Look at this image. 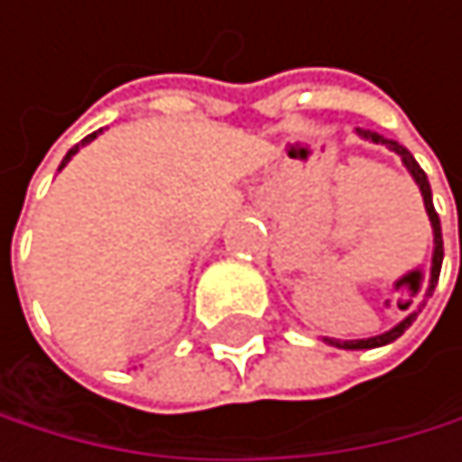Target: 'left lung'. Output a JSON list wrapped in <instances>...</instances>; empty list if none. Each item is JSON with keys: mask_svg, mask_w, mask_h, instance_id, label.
<instances>
[{"mask_svg": "<svg viewBox=\"0 0 462 462\" xmlns=\"http://www.w3.org/2000/svg\"><path fill=\"white\" fill-rule=\"evenodd\" d=\"M358 134L364 137V140H372V143H380V145H385V148H391L394 153H400L402 156V162H405V168L411 171V176L416 179V184H419V189H421V198H424V209H427V215H430V223H432V236H435V250H432V275H430V289H427V294H432V289H435V283H438V275H441V262H444V239H441V220H438V215H435V206H432V192H430V181H427V176H424V171L419 168V162L413 159V153L405 148V145H400L397 140H388V137H383V134H377V132H369V129H358ZM424 306V303H421ZM421 311V309H419ZM419 311H413V314H408L397 328H391L388 333H380V336H372V338H353V341H341V338H325L328 344H333V347H341V350H372V347H383V344H391L394 338H400L411 325H413V319L419 317Z\"/></svg>", "mask_w": 462, "mask_h": 462, "instance_id": "8db88e82", "label": "left lung"}]
</instances>
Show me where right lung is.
Segmentation results:
<instances>
[{"label": "right lung", "mask_w": 462, "mask_h": 462, "mask_svg": "<svg viewBox=\"0 0 462 462\" xmlns=\"http://www.w3.org/2000/svg\"><path fill=\"white\" fill-rule=\"evenodd\" d=\"M96 134H98V132H93V134H88V137H85V140H82L79 145H85V143H90V140H93ZM79 145H77V148H71V151H68V153H65V159H62V165H60V168H65V162H68V159H71V156H74V153L79 151Z\"/></svg>", "instance_id": "obj_1"}]
</instances>
